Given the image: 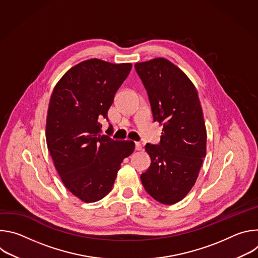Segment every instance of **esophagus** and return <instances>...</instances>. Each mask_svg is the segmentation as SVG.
Here are the masks:
<instances>
[{"mask_svg": "<svg viewBox=\"0 0 258 258\" xmlns=\"http://www.w3.org/2000/svg\"><path fill=\"white\" fill-rule=\"evenodd\" d=\"M136 150H137V151L142 150V144H141V143L136 142Z\"/></svg>", "mask_w": 258, "mask_h": 258, "instance_id": "34e87169", "label": "esophagus"}]
</instances>
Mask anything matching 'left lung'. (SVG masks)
<instances>
[{"mask_svg": "<svg viewBox=\"0 0 258 258\" xmlns=\"http://www.w3.org/2000/svg\"><path fill=\"white\" fill-rule=\"evenodd\" d=\"M148 93L154 121L163 125L159 145L147 144L151 165L141 174L145 190L166 205L179 202L195 185L206 155V127L197 90L165 58L135 64Z\"/></svg>", "mask_w": 258, "mask_h": 258, "instance_id": "8db88e82", "label": "left lung"}]
</instances>
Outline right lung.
I'll use <instances>...</instances> for the list:
<instances>
[{"label": "right lung", "instance_id": "add662e5", "mask_svg": "<svg viewBox=\"0 0 258 258\" xmlns=\"http://www.w3.org/2000/svg\"><path fill=\"white\" fill-rule=\"evenodd\" d=\"M132 63L89 59L71 67L55 86L48 108L46 140L64 186L86 203L104 198L124 158L135 150L132 141L102 135L100 119H108L114 96Z\"/></svg>", "mask_w": 258, "mask_h": 258}]
</instances>
